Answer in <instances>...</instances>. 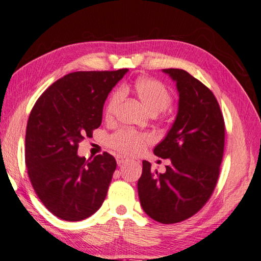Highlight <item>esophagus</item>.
<instances>
[{
    "instance_id": "34e87169",
    "label": "esophagus",
    "mask_w": 261,
    "mask_h": 261,
    "mask_svg": "<svg viewBox=\"0 0 261 261\" xmlns=\"http://www.w3.org/2000/svg\"><path fill=\"white\" fill-rule=\"evenodd\" d=\"M116 161H117V165L121 166V165H123V163L127 161V159L124 158V156H122V155H117L116 156Z\"/></svg>"
}]
</instances>
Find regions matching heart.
<instances>
[{"label":"heart","instance_id":"b5f03b06","mask_svg":"<svg viewBox=\"0 0 261 261\" xmlns=\"http://www.w3.org/2000/svg\"><path fill=\"white\" fill-rule=\"evenodd\" d=\"M135 93L149 114L156 115L169 107L171 94L161 82L148 77H140L132 86ZM121 93H114L106 106V116L112 117L120 105ZM148 143L146 136L137 134L135 131L123 130L114 135L109 140L110 146L125 155H136L140 153Z\"/></svg>","mask_w":261,"mask_h":261}]
</instances>
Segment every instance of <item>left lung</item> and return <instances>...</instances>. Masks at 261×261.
Masks as SVG:
<instances>
[{
  "label": "left lung",
  "instance_id": "1",
  "mask_svg": "<svg viewBox=\"0 0 261 261\" xmlns=\"http://www.w3.org/2000/svg\"><path fill=\"white\" fill-rule=\"evenodd\" d=\"M176 82L178 112L171 129L154 148L169 159L166 173L143 161L138 180L140 205L160 223H177L204 206L218 183L224 149V120L208 87L182 69H163Z\"/></svg>",
  "mask_w": 261,
  "mask_h": 261
}]
</instances>
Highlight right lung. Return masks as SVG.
Wrapping results in <instances>:
<instances>
[{"instance_id": "1", "label": "right lung", "mask_w": 261, "mask_h": 261, "mask_svg": "<svg viewBox=\"0 0 261 261\" xmlns=\"http://www.w3.org/2000/svg\"><path fill=\"white\" fill-rule=\"evenodd\" d=\"M129 71H77L50 85L31 110L25 162L35 193L46 208L65 221L87 219L107 196L116 169L109 153L78 156V145L102 121L109 92Z\"/></svg>"}]
</instances>
